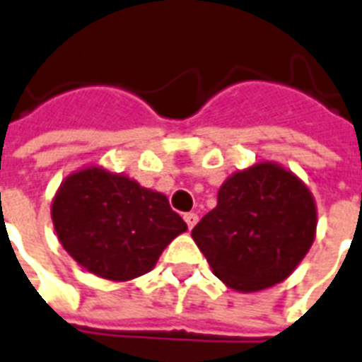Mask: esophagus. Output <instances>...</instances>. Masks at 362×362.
<instances>
[{
  "label": "esophagus",
  "mask_w": 362,
  "mask_h": 362,
  "mask_svg": "<svg viewBox=\"0 0 362 362\" xmlns=\"http://www.w3.org/2000/svg\"><path fill=\"white\" fill-rule=\"evenodd\" d=\"M184 220H186L187 227H189V229H193V226H195V223L199 221V216L195 214V212H187V214H184Z\"/></svg>",
  "instance_id": "obj_1"
}]
</instances>
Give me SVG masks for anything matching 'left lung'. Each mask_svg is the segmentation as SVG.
<instances>
[{
    "instance_id": "obj_1",
    "label": "left lung",
    "mask_w": 362,
    "mask_h": 362,
    "mask_svg": "<svg viewBox=\"0 0 362 362\" xmlns=\"http://www.w3.org/2000/svg\"><path fill=\"white\" fill-rule=\"evenodd\" d=\"M314 199L289 170L253 165L218 192L192 237L221 281L238 291H259L286 280L312 246Z\"/></svg>"
}]
</instances>
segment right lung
I'll list each match as a JSON object with an SVG mask.
<instances>
[{
  "label": "right lung",
  "instance_id": "1",
  "mask_svg": "<svg viewBox=\"0 0 362 362\" xmlns=\"http://www.w3.org/2000/svg\"><path fill=\"white\" fill-rule=\"evenodd\" d=\"M52 221L76 263L116 281L146 274L165 246L187 229L165 195L98 167L62 184Z\"/></svg>",
  "mask_w": 362,
  "mask_h": 362
}]
</instances>
